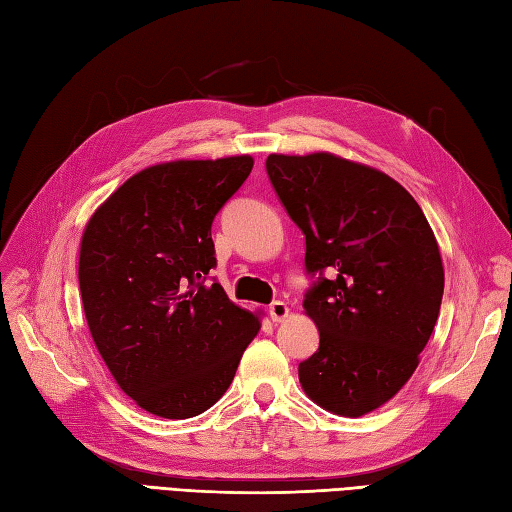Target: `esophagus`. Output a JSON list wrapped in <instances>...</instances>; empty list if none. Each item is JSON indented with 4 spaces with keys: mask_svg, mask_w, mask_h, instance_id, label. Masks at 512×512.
<instances>
[{
    "mask_svg": "<svg viewBox=\"0 0 512 512\" xmlns=\"http://www.w3.org/2000/svg\"><path fill=\"white\" fill-rule=\"evenodd\" d=\"M268 313H270L272 322H281L290 316V307H287L283 300H274V303L268 307Z\"/></svg>",
    "mask_w": 512,
    "mask_h": 512,
    "instance_id": "1",
    "label": "esophagus"
}]
</instances>
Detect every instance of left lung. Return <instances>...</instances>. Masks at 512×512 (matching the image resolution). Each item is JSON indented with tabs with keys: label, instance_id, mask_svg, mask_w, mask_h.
<instances>
[{
	"label": "left lung",
	"instance_id": "left-lung-1",
	"mask_svg": "<svg viewBox=\"0 0 512 512\" xmlns=\"http://www.w3.org/2000/svg\"><path fill=\"white\" fill-rule=\"evenodd\" d=\"M274 192L305 235L318 279L303 307L320 346L298 365L322 409L359 417L409 381L443 298L441 253L428 220L396 179L333 153L266 160Z\"/></svg>",
	"mask_w": 512,
	"mask_h": 512
}]
</instances>
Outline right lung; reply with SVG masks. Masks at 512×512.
<instances>
[{"instance_id": "add662e5", "label": "right lung", "mask_w": 512, "mask_h": 512, "mask_svg": "<svg viewBox=\"0 0 512 512\" xmlns=\"http://www.w3.org/2000/svg\"><path fill=\"white\" fill-rule=\"evenodd\" d=\"M253 170L251 155L155 164L129 177L82 235L80 292L90 335L140 409L194 417L233 381L259 318L231 303L212 222Z\"/></svg>"}]
</instances>
